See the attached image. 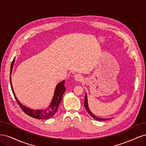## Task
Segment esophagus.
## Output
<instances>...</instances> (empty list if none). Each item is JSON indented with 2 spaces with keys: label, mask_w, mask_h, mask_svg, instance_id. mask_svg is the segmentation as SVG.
I'll list each match as a JSON object with an SVG mask.
<instances>
[{
  "label": "esophagus",
  "mask_w": 146,
  "mask_h": 146,
  "mask_svg": "<svg viewBox=\"0 0 146 146\" xmlns=\"http://www.w3.org/2000/svg\"><path fill=\"white\" fill-rule=\"evenodd\" d=\"M82 76H81V74H75L74 76V79L76 81H78V82L81 81L82 80Z\"/></svg>",
  "instance_id": "esophagus-1"
}]
</instances>
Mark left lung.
<instances>
[{
	"label": "left lung",
	"instance_id": "left-lung-1",
	"mask_svg": "<svg viewBox=\"0 0 146 146\" xmlns=\"http://www.w3.org/2000/svg\"><path fill=\"white\" fill-rule=\"evenodd\" d=\"M84 107H85L86 110L87 111V112L90 115V116L93 117V118L95 119L96 120H98V121H106L107 119H109L110 118H102V117H98L96 115H94L93 113L90 111V109H89L88 107V99H87V93L86 94V96H85V100H84Z\"/></svg>",
	"mask_w": 146,
	"mask_h": 146
}]
</instances>
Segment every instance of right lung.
<instances>
[{
  "label": "right lung",
  "mask_w": 146,
  "mask_h": 146,
  "mask_svg": "<svg viewBox=\"0 0 146 146\" xmlns=\"http://www.w3.org/2000/svg\"><path fill=\"white\" fill-rule=\"evenodd\" d=\"M15 61V58H14L13 60L12 61V63L11 65V68H10V85L11 88L13 92V93L15 96L16 101L17 102L19 106L21 107L22 110L24 111L27 115L29 116L34 117L36 119H48L52 117L54 114L57 111L58 109V107L60 104V102L62 101V96L66 90V88L64 86V83L65 81H62L57 84V86L56 87L54 93V96L53 97L52 100L50 103V106L44 109H38V110H34L30 109V108L27 107L25 106L22 105L21 102L18 100V99L16 98V96L15 95V93L14 92V89L13 88L12 86V82H11V74L13 71V67L14 62Z\"/></svg>",
  "instance_id": "obj_1"
}]
</instances>
